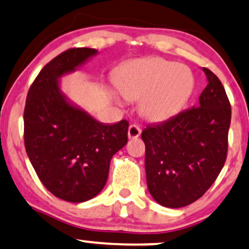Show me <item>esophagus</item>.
<instances>
[{
    "instance_id": "34e87169",
    "label": "esophagus",
    "mask_w": 249,
    "mask_h": 249,
    "mask_svg": "<svg viewBox=\"0 0 249 249\" xmlns=\"http://www.w3.org/2000/svg\"><path fill=\"white\" fill-rule=\"evenodd\" d=\"M140 133H142V130H140V127L138 126L136 124H131L130 126H128V130H127V136L130 139H134V138H138L140 136Z\"/></svg>"
}]
</instances>
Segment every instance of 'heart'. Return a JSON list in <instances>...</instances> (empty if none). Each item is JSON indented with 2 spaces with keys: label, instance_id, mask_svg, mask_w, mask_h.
Listing matches in <instances>:
<instances>
[{
  "label": "heart",
  "instance_id": "1",
  "mask_svg": "<svg viewBox=\"0 0 249 249\" xmlns=\"http://www.w3.org/2000/svg\"><path fill=\"white\" fill-rule=\"evenodd\" d=\"M124 100H139V112L152 122L166 121L183 107L194 88L187 66L161 58L138 59L123 67L116 81Z\"/></svg>",
  "mask_w": 249,
  "mask_h": 249
}]
</instances>
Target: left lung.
I'll return each mask as SVG.
<instances>
[{
    "label": "left lung",
    "instance_id": "1",
    "mask_svg": "<svg viewBox=\"0 0 249 249\" xmlns=\"http://www.w3.org/2000/svg\"><path fill=\"white\" fill-rule=\"evenodd\" d=\"M203 71L209 83L198 104L142 132L149 194L166 208L200 198L226 161L231 103L220 80L208 68Z\"/></svg>",
    "mask_w": 249,
    "mask_h": 249
}]
</instances>
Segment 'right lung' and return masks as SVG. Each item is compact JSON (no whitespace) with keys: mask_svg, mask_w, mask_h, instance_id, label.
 <instances>
[{"mask_svg":"<svg viewBox=\"0 0 249 249\" xmlns=\"http://www.w3.org/2000/svg\"><path fill=\"white\" fill-rule=\"evenodd\" d=\"M97 51L60 53L39 71L24 107V145L44 187L55 197L81 203L103 189L112 155L127 142L128 122L104 125L68 104L58 79Z\"/></svg>","mask_w":249,"mask_h":249,"instance_id":"right-lung-1","label":"right lung"}]
</instances>
